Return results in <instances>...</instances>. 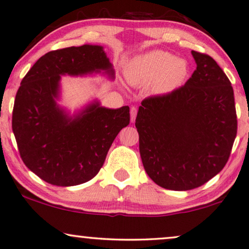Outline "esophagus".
Listing matches in <instances>:
<instances>
[{
    "label": "esophagus",
    "instance_id": "1",
    "mask_svg": "<svg viewBox=\"0 0 249 249\" xmlns=\"http://www.w3.org/2000/svg\"><path fill=\"white\" fill-rule=\"evenodd\" d=\"M137 113H138V109L137 107H131V109H130V119H131V122H133L134 120H136V117H137Z\"/></svg>",
    "mask_w": 249,
    "mask_h": 249
}]
</instances>
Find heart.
Returning <instances> with one entry per match:
<instances>
[{"instance_id": "heart-1", "label": "heart", "mask_w": 249, "mask_h": 249, "mask_svg": "<svg viewBox=\"0 0 249 249\" xmlns=\"http://www.w3.org/2000/svg\"><path fill=\"white\" fill-rule=\"evenodd\" d=\"M189 72L186 60L177 58L164 51H153L137 57L129 69L133 84H148L153 80V90L168 93L182 86Z\"/></svg>"}]
</instances>
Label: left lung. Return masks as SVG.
Instances as JSON below:
<instances>
[{"instance_id": "obj_1", "label": "left lung", "mask_w": 249, "mask_h": 249, "mask_svg": "<svg viewBox=\"0 0 249 249\" xmlns=\"http://www.w3.org/2000/svg\"><path fill=\"white\" fill-rule=\"evenodd\" d=\"M185 85L142 100L136 119L145 172L164 189L187 191L205 184L225 166L236 134L234 90L207 54Z\"/></svg>"}]
</instances>
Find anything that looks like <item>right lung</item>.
<instances>
[{"mask_svg":"<svg viewBox=\"0 0 249 249\" xmlns=\"http://www.w3.org/2000/svg\"><path fill=\"white\" fill-rule=\"evenodd\" d=\"M100 71L113 77L103 47L83 45L48 52L21 81L12 129L24 164L50 184L72 186L90 181L117 134L129 124L128 106L107 109L95 103L69 118L56 105L60 75Z\"/></svg>","mask_w":249,"mask_h":249,"instance_id":"obj_1","label":"right lung"}]
</instances>
